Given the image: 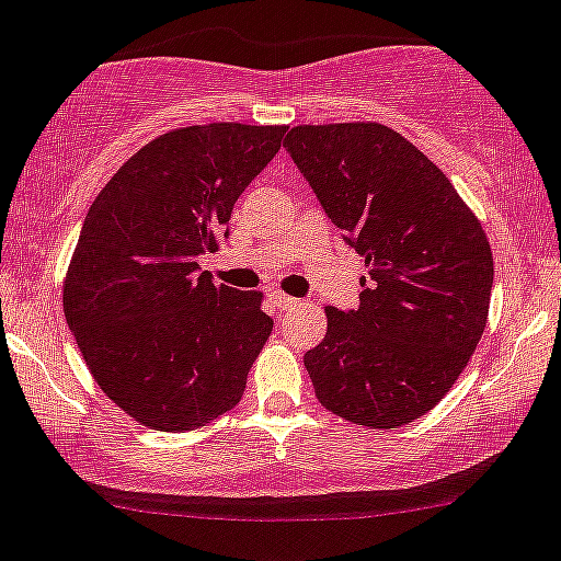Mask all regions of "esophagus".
Masks as SVG:
<instances>
[{"instance_id": "esophagus-1", "label": "esophagus", "mask_w": 561, "mask_h": 561, "mask_svg": "<svg viewBox=\"0 0 561 561\" xmlns=\"http://www.w3.org/2000/svg\"><path fill=\"white\" fill-rule=\"evenodd\" d=\"M271 304H274L279 311H287V309H293V306H296L298 300L290 298V296H285V293H271Z\"/></svg>"}]
</instances>
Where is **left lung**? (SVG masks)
Instances as JSON below:
<instances>
[{"instance_id":"1","label":"left lung","mask_w":561,"mask_h":561,"mask_svg":"<svg viewBox=\"0 0 561 561\" xmlns=\"http://www.w3.org/2000/svg\"><path fill=\"white\" fill-rule=\"evenodd\" d=\"M287 152L368 265L355 311L325 306L304 365L317 400L346 422L392 430L427 414L473 357L494 261L449 176L381 123L296 126Z\"/></svg>"}]
</instances>
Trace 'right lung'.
<instances>
[{"label": "right lung", "mask_w": 561, "mask_h": 561, "mask_svg": "<svg viewBox=\"0 0 561 561\" xmlns=\"http://www.w3.org/2000/svg\"><path fill=\"white\" fill-rule=\"evenodd\" d=\"M287 126L172 128L134 152L88 209L64 276V314L112 403L161 433L209 424L241 400L274 320L263 293L198 274L236 198Z\"/></svg>", "instance_id": "add662e5"}]
</instances>
